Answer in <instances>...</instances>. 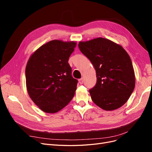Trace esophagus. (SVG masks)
<instances>
[{
    "instance_id": "obj_1",
    "label": "esophagus",
    "mask_w": 152,
    "mask_h": 152,
    "mask_svg": "<svg viewBox=\"0 0 152 152\" xmlns=\"http://www.w3.org/2000/svg\"><path fill=\"white\" fill-rule=\"evenodd\" d=\"M79 84H83V82H84L83 78H81V79H80L79 80Z\"/></svg>"
}]
</instances>
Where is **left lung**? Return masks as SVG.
I'll return each instance as SVG.
<instances>
[{"mask_svg": "<svg viewBox=\"0 0 152 152\" xmlns=\"http://www.w3.org/2000/svg\"><path fill=\"white\" fill-rule=\"evenodd\" d=\"M79 48L96 70L97 82L89 89L93 102L109 111L121 107L135 87L134 68L127 53L120 45L102 37L80 42Z\"/></svg>", "mask_w": 152, "mask_h": 152, "instance_id": "1", "label": "left lung"}]
</instances>
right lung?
Listing matches in <instances>:
<instances>
[{"mask_svg": "<svg viewBox=\"0 0 152 152\" xmlns=\"http://www.w3.org/2000/svg\"><path fill=\"white\" fill-rule=\"evenodd\" d=\"M76 42L51 40L31 55L25 70L28 94L46 113H56L73 98L78 80L68 61Z\"/></svg>", "mask_w": 152, "mask_h": 152, "instance_id": "obj_1", "label": "right lung"}]
</instances>
